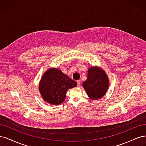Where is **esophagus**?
Listing matches in <instances>:
<instances>
[{
  "label": "esophagus",
  "mask_w": 146,
  "mask_h": 146,
  "mask_svg": "<svg viewBox=\"0 0 146 146\" xmlns=\"http://www.w3.org/2000/svg\"><path fill=\"white\" fill-rule=\"evenodd\" d=\"M77 84H78V86H80V84H81V81L80 80H78V81H77Z\"/></svg>",
  "instance_id": "1"
}]
</instances>
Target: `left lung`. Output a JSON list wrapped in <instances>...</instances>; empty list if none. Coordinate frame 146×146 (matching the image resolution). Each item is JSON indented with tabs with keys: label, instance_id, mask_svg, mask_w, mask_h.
Segmentation results:
<instances>
[{
	"label": "left lung",
	"instance_id": "1",
	"mask_svg": "<svg viewBox=\"0 0 146 146\" xmlns=\"http://www.w3.org/2000/svg\"><path fill=\"white\" fill-rule=\"evenodd\" d=\"M109 85V78L106 72L98 67L88 68L87 79L82 84L88 97L96 100L106 95Z\"/></svg>",
	"mask_w": 146,
	"mask_h": 146
}]
</instances>
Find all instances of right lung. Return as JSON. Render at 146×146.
I'll use <instances>...</instances> for the list:
<instances>
[{
    "instance_id": "obj_1",
    "label": "right lung",
    "mask_w": 146,
    "mask_h": 146,
    "mask_svg": "<svg viewBox=\"0 0 146 146\" xmlns=\"http://www.w3.org/2000/svg\"><path fill=\"white\" fill-rule=\"evenodd\" d=\"M77 86L76 82L56 68H50L44 73L39 85V90L44 101L59 105L65 100L69 88Z\"/></svg>"
}]
</instances>
